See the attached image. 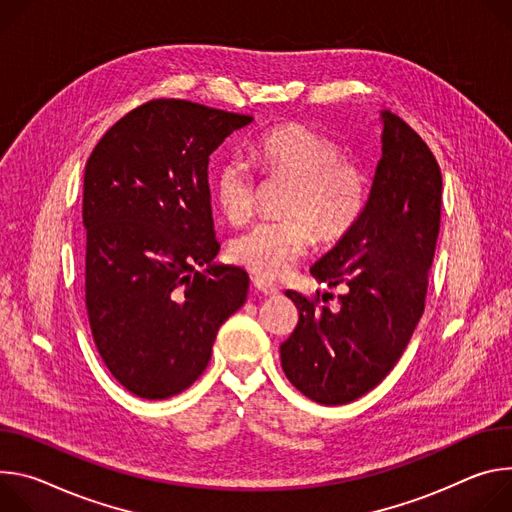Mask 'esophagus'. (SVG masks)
I'll use <instances>...</instances> for the list:
<instances>
[{
    "label": "esophagus",
    "instance_id": "34e87169",
    "mask_svg": "<svg viewBox=\"0 0 512 512\" xmlns=\"http://www.w3.org/2000/svg\"><path fill=\"white\" fill-rule=\"evenodd\" d=\"M252 285H254V289H256L258 293H262V295H266V297H272V295L278 293L276 285H272V282L264 280L262 276H254V278H252Z\"/></svg>",
    "mask_w": 512,
    "mask_h": 512
}]
</instances>
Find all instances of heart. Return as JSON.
I'll use <instances>...</instances> for the list:
<instances>
[{
	"label": "heart",
	"mask_w": 512,
	"mask_h": 512,
	"mask_svg": "<svg viewBox=\"0 0 512 512\" xmlns=\"http://www.w3.org/2000/svg\"><path fill=\"white\" fill-rule=\"evenodd\" d=\"M250 160L270 177L291 181L282 203L289 217L256 223L236 238L232 256L244 268L278 278L307 252L311 240L333 244L346 238L364 213L368 185L362 170L339 158L337 146L303 124H285L264 132L248 148ZM213 193L232 223L254 211L256 185L240 158L223 160L213 175Z\"/></svg>",
	"instance_id": "1"
}]
</instances>
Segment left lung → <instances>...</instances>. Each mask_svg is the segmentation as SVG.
Segmentation results:
<instances>
[{"label": "left lung", "mask_w": 512, "mask_h": 512, "mask_svg": "<svg viewBox=\"0 0 512 512\" xmlns=\"http://www.w3.org/2000/svg\"><path fill=\"white\" fill-rule=\"evenodd\" d=\"M382 156L354 230L311 266L329 287L344 285L339 309L285 295L299 323L280 346L291 384L321 405L370 392L403 356L423 315L441 221V170L421 136L380 111ZM329 295V293H327Z\"/></svg>", "instance_id": "left-lung-1"}]
</instances>
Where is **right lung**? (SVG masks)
Wrapping results in <instances>:
<instances>
[{
  "label": "right lung",
  "mask_w": 512,
  "mask_h": 512,
  "mask_svg": "<svg viewBox=\"0 0 512 512\" xmlns=\"http://www.w3.org/2000/svg\"><path fill=\"white\" fill-rule=\"evenodd\" d=\"M250 116L154 99L113 124L83 183L85 303L93 342L126 390L162 401L207 368L221 323L248 297L217 264L209 156Z\"/></svg>",
  "instance_id": "1"
}]
</instances>
